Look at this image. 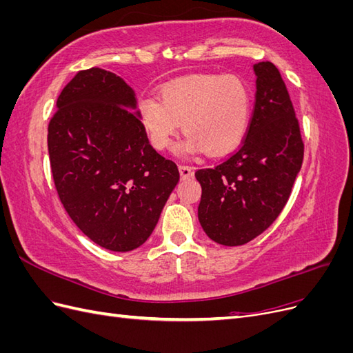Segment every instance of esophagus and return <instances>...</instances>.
<instances>
[{
	"label": "esophagus",
	"mask_w": 353,
	"mask_h": 353,
	"mask_svg": "<svg viewBox=\"0 0 353 353\" xmlns=\"http://www.w3.org/2000/svg\"><path fill=\"white\" fill-rule=\"evenodd\" d=\"M179 174H181V178H190L193 176V168L191 166H185V165H179Z\"/></svg>",
	"instance_id": "1"
}]
</instances>
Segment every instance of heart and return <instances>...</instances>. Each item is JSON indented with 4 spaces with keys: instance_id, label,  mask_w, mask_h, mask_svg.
<instances>
[{
    "instance_id": "heart-1",
    "label": "heart",
    "mask_w": 353,
    "mask_h": 353,
    "mask_svg": "<svg viewBox=\"0 0 353 353\" xmlns=\"http://www.w3.org/2000/svg\"><path fill=\"white\" fill-rule=\"evenodd\" d=\"M252 112L250 90L236 74H194L165 83L157 99L141 95L137 113L156 150L172 144L181 123L187 138L179 153L225 154L248 131Z\"/></svg>"
}]
</instances>
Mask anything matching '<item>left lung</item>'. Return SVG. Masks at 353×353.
<instances>
[{
  "instance_id": "1",
  "label": "left lung",
  "mask_w": 353,
  "mask_h": 353,
  "mask_svg": "<svg viewBox=\"0 0 353 353\" xmlns=\"http://www.w3.org/2000/svg\"><path fill=\"white\" fill-rule=\"evenodd\" d=\"M256 100L241 145L215 168L199 169V221L208 237L241 245L280 215L303 162L290 95L271 61L253 65Z\"/></svg>"
}]
</instances>
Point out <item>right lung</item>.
<instances>
[{"label":"right lung","instance_id":"add662e5","mask_svg":"<svg viewBox=\"0 0 353 353\" xmlns=\"http://www.w3.org/2000/svg\"><path fill=\"white\" fill-rule=\"evenodd\" d=\"M48 125L51 172L77 227L112 252L150 237L179 181L148 143L135 91L101 68L81 70L59 95Z\"/></svg>","mask_w":353,"mask_h":353}]
</instances>
